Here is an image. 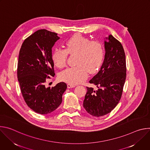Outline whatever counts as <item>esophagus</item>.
<instances>
[{"instance_id":"1","label":"esophagus","mask_w":150,"mask_h":150,"mask_svg":"<svg viewBox=\"0 0 150 150\" xmlns=\"http://www.w3.org/2000/svg\"><path fill=\"white\" fill-rule=\"evenodd\" d=\"M67 85H68V88H73V87H75V85L72 84V83H68Z\"/></svg>"}]
</instances>
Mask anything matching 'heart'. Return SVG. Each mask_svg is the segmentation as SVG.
Here are the masks:
<instances>
[{
	"label": "heart",
	"mask_w": 150,
	"mask_h": 150,
	"mask_svg": "<svg viewBox=\"0 0 150 150\" xmlns=\"http://www.w3.org/2000/svg\"><path fill=\"white\" fill-rule=\"evenodd\" d=\"M76 53L75 64L63 71L60 75L61 80L72 84H78L88 78V71H96L101 66L104 56V47L98 40H91L81 34H76L65 42V49H54L52 59L54 65L59 68L65 67L68 54Z\"/></svg>",
	"instance_id": "obj_1"
}]
</instances>
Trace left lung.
<instances>
[{
	"label": "left lung",
	"mask_w": 150,
	"mask_h": 150,
	"mask_svg": "<svg viewBox=\"0 0 150 150\" xmlns=\"http://www.w3.org/2000/svg\"><path fill=\"white\" fill-rule=\"evenodd\" d=\"M104 41L105 56L98 72L90 81L98 90L87 87L83 106L89 114L100 117L111 112L119 103L126 76V57L120 42L112 35Z\"/></svg>",
	"instance_id": "1"
}]
</instances>
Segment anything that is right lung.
<instances>
[{
    "instance_id": "right-lung-1",
    "label": "right lung",
    "mask_w": 150,
    "mask_h": 150,
    "mask_svg": "<svg viewBox=\"0 0 150 150\" xmlns=\"http://www.w3.org/2000/svg\"><path fill=\"white\" fill-rule=\"evenodd\" d=\"M59 38L57 33L39 30L24 40L19 51L17 76L21 93L29 108L39 114L55 110L67 88L63 82L52 88L45 85L47 79L55 75L52 47Z\"/></svg>"
}]
</instances>
